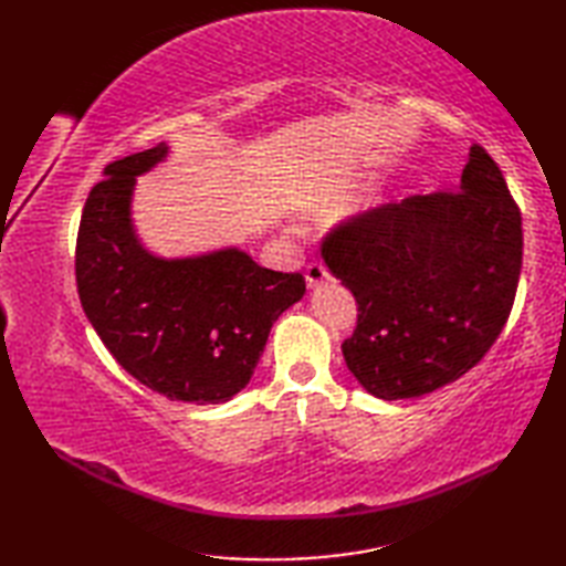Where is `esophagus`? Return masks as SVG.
Listing matches in <instances>:
<instances>
[{
  "instance_id": "34e87169",
  "label": "esophagus",
  "mask_w": 566,
  "mask_h": 566,
  "mask_svg": "<svg viewBox=\"0 0 566 566\" xmlns=\"http://www.w3.org/2000/svg\"><path fill=\"white\" fill-rule=\"evenodd\" d=\"M328 280V270H326V264H321V262H311L308 268H306V284L311 286V290H316V286H321L323 282Z\"/></svg>"
}]
</instances>
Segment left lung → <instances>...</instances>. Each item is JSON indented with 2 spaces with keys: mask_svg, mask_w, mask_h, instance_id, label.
<instances>
[{
  "mask_svg": "<svg viewBox=\"0 0 566 566\" xmlns=\"http://www.w3.org/2000/svg\"><path fill=\"white\" fill-rule=\"evenodd\" d=\"M321 252L357 302L347 369L377 399H413L467 375L506 326L523 264L521 209L499 165L472 146L460 191L353 216Z\"/></svg>",
  "mask_w": 566,
  "mask_h": 566,
  "instance_id": "8db88e82",
  "label": "left lung"
}]
</instances>
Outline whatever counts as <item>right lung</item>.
I'll use <instances>...</instances> for the list:
<instances>
[{
  "label": "right lung",
  "mask_w": 566,
  "mask_h": 566,
  "mask_svg": "<svg viewBox=\"0 0 566 566\" xmlns=\"http://www.w3.org/2000/svg\"><path fill=\"white\" fill-rule=\"evenodd\" d=\"M167 158L160 143L104 167L84 203L75 274L84 314L130 377L170 401L223 403L245 389L272 323L306 292L238 248L165 260L130 221L136 177Z\"/></svg>",
  "instance_id": "right-lung-1"
}]
</instances>
